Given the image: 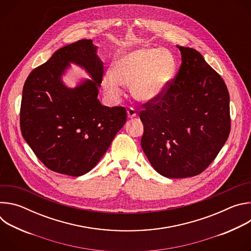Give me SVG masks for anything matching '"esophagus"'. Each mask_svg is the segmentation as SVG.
<instances>
[{
  "instance_id": "esophagus-1",
  "label": "esophagus",
  "mask_w": 251,
  "mask_h": 251,
  "mask_svg": "<svg viewBox=\"0 0 251 251\" xmlns=\"http://www.w3.org/2000/svg\"><path fill=\"white\" fill-rule=\"evenodd\" d=\"M127 115H128V118L132 119V118H134V117L137 116V112H136V110L133 108V107H129L128 110H127Z\"/></svg>"
}]
</instances>
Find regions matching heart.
<instances>
[{
    "mask_svg": "<svg viewBox=\"0 0 251 251\" xmlns=\"http://www.w3.org/2000/svg\"><path fill=\"white\" fill-rule=\"evenodd\" d=\"M175 60L166 50L143 48L119 52L112 62V75L103 78L109 96L121 95L120 85L130 86L133 97L147 102L161 96L175 74Z\"/></svg>",
    "mask_w": 251,
    "mask_h": 251,
    "instance_id": "b5f03b06",
    "label": "heart"
}]
</instances>
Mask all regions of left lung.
<instances>
[{
  "instance_id": "left-lung-1",
  "label": "left lung",
  "mask_w": 251,
  "mask_h": 251,
  "mask_svg": "<svg viewBox=\"0 0 251 251\" xmlns=\"http://www.w3.org/2000/svg\"><path fill=\"white\" fill-rule=\"evenodd\" d=\"M182 64L165 92L142 104L141 146L153 168L170 178L202 173L230 132L229 93L196 50L177 46Z\"/></svg>"
}]
</instances>
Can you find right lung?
<instances>
[{"label":"right lung","mask_w":251,"mask_h":251,"mask_svg":"<svg viewBox=\"0 0 251 251\" xmlns=\"http://www.w3.org/2000/svg\"><path fill=\"white\" fill-rule=\"evenodd\" d=\"M68 62L83 66L94 81L67 89L60 77ZM103 75V62L91 40L59 49L28 75L23 88L21 131L50 171L71 176L88 173L125 124L124 107L110 108L97 99Z\"/></svg>","instance_id":"right-lung-1"}]
</instances>
